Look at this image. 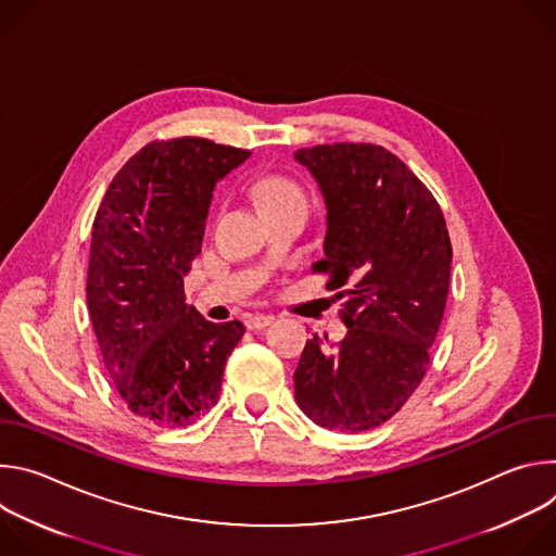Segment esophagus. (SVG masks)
<instances>
[{
	"instance_id": "1",
	"label": "esophagus",
	"mask_w": 556,
	"mask_h": 556,
	"mask_svg": "<svg viewBox=\"0 0 556 556\" xmlns=\"http://www.w3.org/2000/svg\"><path fill=\"white\" fill-rule=\"evenodd\" d=\"M273 324V316L270 314H249L247 316V328L249 330H262L266 326Z\"/></svg>"
}]
</instances>
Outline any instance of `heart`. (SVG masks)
Wrapping results in <instances>:
<instances>
[{"label":"heart","instance_id":"heart-1","mask_svg":"<svg viewBox=\"0 0 556 556\" xmlns=\"http://www.w3.org/2000/svg\"><path fill=\"white\" fill-rule=\"evenodd\" d=\"M257 198L262 202V206H273L279 202H288V200H303L301 189L283 178V176H266L257 182Z\"/></svg>","mask_w":556,"mask_h":556}]
</instances>
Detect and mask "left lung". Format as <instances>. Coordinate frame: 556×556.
I'll return each mask as SVG.
<instances>
[{
    "label": "left lung",
    "mask_w": 556,
    "mask_h": 556,
    "mask_svg": "<svg viewBox=\"0 0 556 556\" xmlns=\"http://www.w3.org/2000/svg\"><path fill=\"white\" fill-rule=\"evenodd\" d=\"M328 211V290L343 299L348 334L307 339L294 371L301 412L326 429L358 433L409 401L429 365L448 294L451 240L431 191L391 151L369 142L294 151Z\"/></svg>",
    "instance_id": "obj_1"
}]
</instances>
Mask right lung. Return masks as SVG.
<instances>
[{
	"label": "right lung",
	"instance_id": "add662e5",
	"mask_svg": "<svg viewBox=\"0 0 556 556\" xmlns=\"http://www.w3.org/2000/svg\"><path fill=\"white\" fill-rule=\"evenodd\" d=\"M251 151L185 136L153 140L114 176L92 226L88 307L105 369L138 418L187 427L219 395L240 321L187 303L215 185Z\"/></svg>",
	"mask_w": 556,
	"mask_h": 556
}]
</instances>
